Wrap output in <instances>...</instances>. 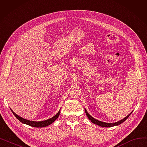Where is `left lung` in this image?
<instances>
[{
  "label": "left lung",
  "mask_w": 147,
  "mask_h": 147,
  "mask_svg": "<svg viewBox=\"0 0 147 147\" xmlns=\"http://www.w3.org/2000/svg\"><path fill=\"white\" fill-rule=\"evenodd\" d=\"M84 111H85V113H86V114L87 115L88 117L89 118V119L93 123H94V124H96L99 126H101V127H113V126H117V125H120L121 123H122L123 122H124L129 117V115L131 114V113H130L127 116H126V117H125L123 119L117 121V122H115V123H105V122H102V121H99L98 120H96L95 119L94 117H92L90 115H89V114L87 112L86 110L84 109Z\"/></svg>",
  "instance_id": "8db88e82"
}]
</instances>
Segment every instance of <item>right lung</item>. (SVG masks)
I'll return each mask as SVG.
<instances>
[{"label":"right lung","instance_id":"obj_1","mask_svg":"<svg viewBox=\"0 0 147 147\" xmlns=\"http://www.w3.org/2000/svg\"><path fill=\"white\" fill-rule=\"evenodd\" d=\"M12 113L13 114V115L15 116V117H17V119L20 120L21 123H24V124H26L27 125H29L30 126L32 127H46L48 126L49 125H50L51 124L55 121L59 116V113H60V110L58 111V113L54 116L49 119H48L45 121H30L28 120H26L25 119H23L20 116H18V115H17L15 114L12 110H11Z\"/></svg>","mask_w":147,"mask_h":147}]
</instances>
